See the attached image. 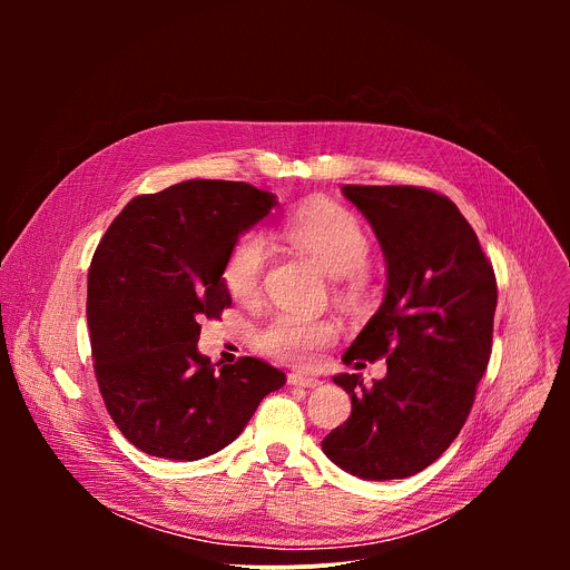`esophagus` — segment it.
Masks as SVG:
<instances>
[{"label": "esophagus", "mask_w": 570, "mask_h": 570, "mask_svg": "<svg viewBox=\"0 0 570 570\" xmlns=\"http://www.w3.org/2000/svg\"><path fill=\"white\" fill-rule=\"evenodd\" d=\"M288 385H297V387H315V385H320V381H317L315 376H308V374L291 372V374H288Z\"/></svg>", "instance_id": "34e87169"}]
</instances>
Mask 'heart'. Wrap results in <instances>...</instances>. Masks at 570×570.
Returning a JSON list of instances; mask_svg holds the SVG:
<instances>
[{"mask_svg": "<svg viewBox=\"0 0 570 570\" xmlns=\"http://www.w3.org/2000/svg\"><path fill=\"white\" fill-rule=\"evenodd\" d=\"M282 236L293 248L311 257L324 273L338 279L336 297L347 306H361L370 295L365 266L372 243L358 216L343 205L315 198L299 205L282 223ZM268 262V240L262 232L238 236L223 262V284L234 299H253L262 291ZM336 341L330 320L275 315L257 334V347L275 361L311 367L324 347Z\"/></svg>", "mask_w": 570, "mask_h": 570, "instance_id": "obj_1", "label": "heart"}]
</instances>
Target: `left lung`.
Listing matches in <instances>:
<instances>
[{"label":"left lung","instance_id":"obj_1","mask_svg":"<svg viewBox=\"0 0 570 570\" xmlns=\"http://www.w3.org/2000/svg\"><path fill=\"white\" fill-rule=\"evenodd\" d=\"M385 257V297L345 352L347 365L385 356L387 374L365 387L338 374L350 420L322 451L363 480L409 478L458 438L492 354L497 275L460 209L442 194L345 185Z\"/></svg>","mask_w":570,"mask_h":570}]
</instances>
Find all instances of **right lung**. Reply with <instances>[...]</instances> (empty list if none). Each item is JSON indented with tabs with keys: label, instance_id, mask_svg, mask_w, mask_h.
I'll return each instance as SVG.
<instances>
[{
	"label": "right lung",
	"instance_id": "add662e5",
	"mask_svg": "<svg viewBox=\"0 0 570 570\" xmlns=\"http://www.w3.org/2000/svg\"><path fill=\"white\" fill-rule=\"evenodd\" d=\"M275 205L246 183L187 180L132 198L99 240L88 275L95 372L112 422L139 451L207 458L286 383L259 358L216 370L198 352V320L232 304L227 250Z\"/></svg>",
	"mask_w": 570,
	"mask_h": 570
}]
</instances>
